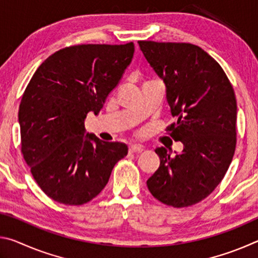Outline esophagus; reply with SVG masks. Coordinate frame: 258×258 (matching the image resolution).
I'll return each mask as SVG.
<instances>
[{
	"label": "esophagus",
	"mask_w": 258,
	"mask_h": 258,
	"mask_svg": "<svg viewBox=\"0 0 258 258\" xmlns=\"http://www.w3.org/2000/svg\"><path fill=\"white\" fill-rule=\"evenodd\" d=\"M128 150L130 152H142L145 150V147L141 145H130Z\"/></svg>",
	"instance_id": "obj_1"
}]
</instances>
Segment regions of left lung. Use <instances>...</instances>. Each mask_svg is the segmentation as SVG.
I'll return each mask as SVG.
<instances>
[{
  "mask_svg": "<svg viewBox=\"0 0 258 258\" xmlns=\"http://www.w3.org/2000/svg\"><path fill=\"white\" fill-rule=\"evenodd\" d=\"M140 49L164 81L176 123L169 135L183 143L181 154L157 148L160 165L147 181L154 197L181 208L202 202L223 180L237 143V100L215 59L190 43L139 41Z\"/></svg>",
  "mask_w": 258,
  "mask_h": 258,
  "instance_id": "1",
  "label": "left lung"
}]
</instances>
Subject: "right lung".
<instances>
[{"label": "right lung", "instance_id": "obj_1", "mask_svg": "<svg viewBox=\"0 0 258 258\" xmlns=\"http://www.w3.org/2000/svg\"><path fill=\"white\" fill-rule=\"evenodd\" d=\"M134 44H82L51 54L28 83L19 106L21 152L42 191L63 205L97 197L113 166L127 155L125 143L85 133L132 61Z\"/></svg>", "mask_w": 258, "mask_h": 258}]
</instances>
